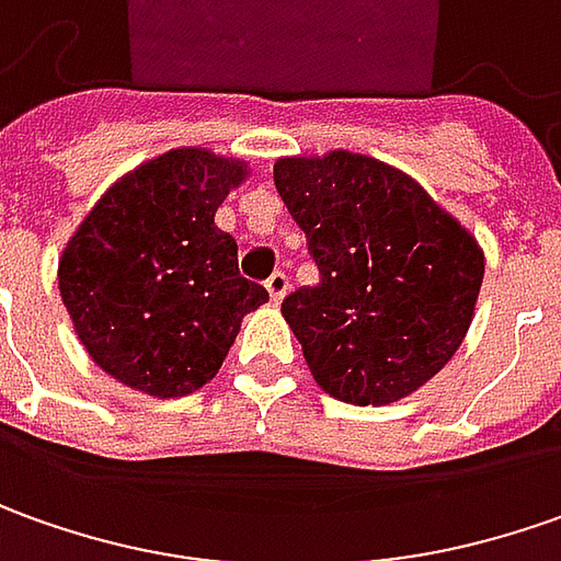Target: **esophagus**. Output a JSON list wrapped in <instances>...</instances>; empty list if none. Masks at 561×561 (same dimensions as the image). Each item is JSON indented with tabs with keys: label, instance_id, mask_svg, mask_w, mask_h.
Returning a JSON list of instances; mask_svg holds the SVG:
<instances>
[{
	"label": "esophagus",
	"instance_id": "1",
	"mask_svg": "<svg viewBox=\"0 0 561 561\" xmlns=\"http://www.w3.org/2000/svg\"><path fill=\"white\" fill-rule=\"evenodd\" d=\"M266 291H270V300H273V304H282V298L288 295V276H285V273H273V276L266 279Z\"/></svg>",
	"mask_w": 561,
	"mask_h": 561
}]
</instances>
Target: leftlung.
I'll return each mask as SVG.
<instances>
[{"mask_svg": "<svg viewBox=\"0 0 561 561\" xmlns=\"http://www.w3.org/2000/svg\"><path fill=\"white\" fill-rule=\"evenodd\" d=\"M273 180L319 266L282 317L325 394L385 407L435 378L484 279L474 236L403 170L335 148L279 158Z\"/></svg>", "mask_w": 561, "mask_h": 561, "instance_id": "left-lung-1", "label": "left lung"}]
</instances>
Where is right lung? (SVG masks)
I'll return each instance as SVG.
<instances>
[{"instance_id": "obj_1", "label": "right lung", "mask_w": 561, "mask_h": 561, "mask_svg": "<svg viewBox=\"0 0 561 561\" xmlns=\"http://www.w3.org/2000/svg\"><path fill=\"white\" fill-rule=\"evenodd\" d=\"M248 161L173 148L107 188L70 236L58 291L92 363L151 397H185L220 373L242 319L270 300L239 276L214 214Z\"/></svg>"}]
</instances>
